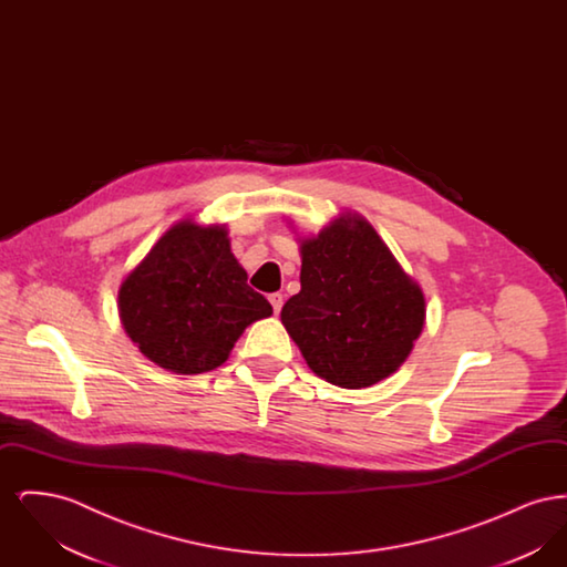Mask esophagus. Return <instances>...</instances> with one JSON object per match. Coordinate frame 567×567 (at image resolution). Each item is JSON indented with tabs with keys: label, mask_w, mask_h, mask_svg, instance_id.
Segmentation results:
<instances>
[{
	"label": "esophagus",
	"mask_w": 567,
	"mask_h": 567,
	"mask_svg": "<svg viewBox=\"0 0 567 567\" xmlns=\"http://www.w3.org/2000/svg\"><path fill=\"white\" fill-rule=\"evenodd\" d=\"M282 293H271L270 296V303L271 308H274V315H278L280 310H282Z\"/></svg>",
	"instance_id": "34e87169"
}]
</instances>
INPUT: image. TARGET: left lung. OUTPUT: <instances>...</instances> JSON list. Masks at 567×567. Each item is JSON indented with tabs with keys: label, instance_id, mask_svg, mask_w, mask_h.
Returning <instances> with one entry per match:
<instances>
[{
	"label": "left lung",
	"instance_id": "left-lung-1",
	"mask_svg": "<svg viewBox=\"0 0 567 567\" xmlns=\"http://www.w3.org/2000/svg\"><path fill=\"white\" fill-rule=\"evenodd\" d=\"M297 243L301 291L282 306L280 321L308 368L342 389L395 374L425 324L421 285L359 213H340Z\"/></svg>",
	"mask_w": 567,
	"mask_h": 567
}]
</instances>
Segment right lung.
I'll return each instance as SVG.
<instances>
[{
    "mask_svg": "<svg viewBox=\"0 0 567 567\" xmlns=\"http://www.w3.org/2000/svg\"><path fill=\"white\" fill-rule=\"evenodd\" d=\"M223 223L176 220L118 287V317L140 352L174 374H204L229 359L270 301L246 285Z\"/></svg>",
    "mask_w": 567,
    "mask_h": 567,
    "instance_id": "obj_1",
    "label": "right lung"
}]
</instances>
